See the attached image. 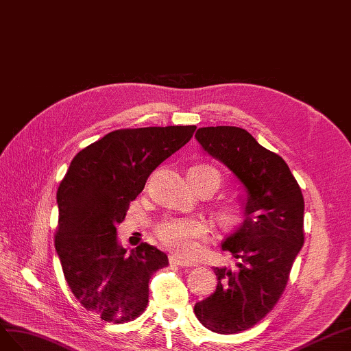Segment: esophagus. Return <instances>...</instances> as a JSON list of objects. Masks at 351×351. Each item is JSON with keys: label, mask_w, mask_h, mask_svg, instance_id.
Masks as SVG:
<instances>
[{"label": "esophagus", "mask_w": 351, "mask_h": 351, "mask_svg": "<svg viewBox=\"0 0 351 351\" xmlns=\"http://www.w3.org/2000/svg\"><path fill=\"white\" fill-rule=\"evenodd\" d=\"M170 263L178 265V266H181V267L194 266V263H193V262H188V260H184V258H181V257L176 256V254H172V256H170Z\"/></svg>", "instance_id": "1"}]
</instances>
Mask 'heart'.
Listing matches in <instances>:
<instances>
[{
  "mask_svg": "<svg viewBox=\"0 0 351 351\" xmlns=\"http://www.w3.org/2000/svg\"><path fill=\"white\" fill-rule=\"evenodd\" d=\"M195 182L207 184L212 191L222 185L223 176L220 170L212 165H197L189 170ZM244 212V204L238 198L220 199L215 206L216 219L223 226H232ZM156 237L166 248L182 257H191L198 250V239L208 232V225L204 219L199 217H170L160 222L156 229Z\"/></svg>",
  "mask_w": 351,
  "mask_h": 351,
  "instance_id": "heart-1",
  "label": "heart"
}]
</instances>
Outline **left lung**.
I'll use <instances>...</instances> for the list:
<instances>
[{"mask_svg":"<svg viewBox=\"0 0 351 351\" xmlns=\"http://www.w3.org/2000/svg\"><path fill=\"white\" fill-rule=\"evenodd\" d=\"M195 138L247 189L245 219L222 243L238 267H215L216 291L194 306L210 331L238 334L260 322L284 293L304 244V198L285 160L245 129L199 128Z\"/></svg>","mask_w":351,"mask_h":351,"instance_id":"left-lung-1","label":"left lung"}]
</instances>
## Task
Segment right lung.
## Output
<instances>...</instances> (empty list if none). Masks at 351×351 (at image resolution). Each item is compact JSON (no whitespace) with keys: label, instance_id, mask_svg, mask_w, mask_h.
Masks as SVG:
<instances>
[{"label":"right lung","instance_id":"1","mask_svg":"<svg viewBox=\"0 0 351 351\" xmlns=\"http://www.w3.org/2000/svg\"><path fill=\"white\" fill-rule=\"evenodd\" d=\"M197 126L117 129L79 152L57 189L56 250L70 291L104 322L125 324L148 304L149 278L169 265L147 243L126 253L116 237L148 176Z\"/></svg>","mask_w":351,"mask_h":351}]
</instances>
